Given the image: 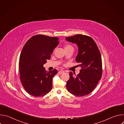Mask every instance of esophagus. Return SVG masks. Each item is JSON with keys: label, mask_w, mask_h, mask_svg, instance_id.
<instances>
[{"label": "esophagus", "mask_w": 124, "mask_h": 124, "mask_svg": "<svg viewBox=\"0 0 124 124\" xmlns=\"http://www.w3.org/2000/svg\"><path fill=\"white\" fill-rule=\"evenodd\" d=\"M64 73V70H59V71L58 72V74H63Z\"/></svg>", "instance_id": "esophagus-1"}]
</instances>
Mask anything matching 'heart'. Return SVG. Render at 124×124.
Returning <instances> with one entry per match:
<instances>
[{
    "instance_id": "b5f03b06",
    "label": "heart",
    "mask_w": 124,
    "mask_h": 124,
    "mask_svg": "<svg viewBox=\"0 0 124 124\" xmlns=\"http://www.w3.org/2000/svg\"><path fill=\"white\" fill-rule=\"evenodd\" d=\"M70 47H73V46L71 45H66L65 46V48H70Z\"/></svg>"
}]
</instances>
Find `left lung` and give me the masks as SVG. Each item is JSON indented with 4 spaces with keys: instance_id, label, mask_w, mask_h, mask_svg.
<instances>
[{
    "instance_id": "left-lung-1",
    "label": "left lung",
    "mask_w": 124,
    "mask_h": 124,
    "mask_svg": "<svg viewBox=\"0 0 124 124\" xmlns=\"http://www.w3.org/2000/svg\"><path fill=\"white\" fill-rule=\"evenodd\" d=\"M66 40L76 44L78 53L76 62L81 68L80 73L74 76L70 72L67 81V90L77 96H83L93 91L102 75V61L100 50L93 39L82 34L66 37Z\"/></svg>"
}]
</instances>
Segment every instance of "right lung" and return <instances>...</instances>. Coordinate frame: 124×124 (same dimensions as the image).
Masks as SVG:
<instances>
[{
	"label": "right lung",
	"instance_id": "add662e5",
	"mask_svg": "<svg viewBox=\"0 0 124 124\" xmlns=\"http://www.w3.org/2000/svg\"><path fill=\"white\" fill-rule=\"evenodd\" d=\"M58 38L37 35L24 45L20 57V79L26 91L34 97L43 96L52 89L56 69L47 72L44 65L59 44Z\"/></svg>",
	"mask_w": 124,
	"mask_h": 124
}]
</instances>
